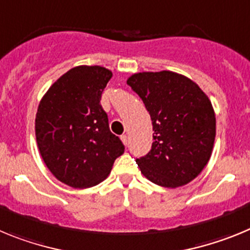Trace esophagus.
<instances>
[{
  "mask_svg": "<svg viewBox=\"0 0 250 250\" xmlns=\"http://www.w3.org/2000/svg\"><path fill=\"white\" fill-rule=\"evenodd\" d=\"M121 139H122L123 145H125V146L128 145V137L125 136V134H122V136H121Z\"/></svg>",
  "mask_w": 250,
  "mask_h": 250,
  "instance_id": "obj_1",
  "label": "esophagus"
}]
</instances>
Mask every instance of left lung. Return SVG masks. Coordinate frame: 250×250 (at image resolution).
I'll use <instances>...</instances> for the list:
<instances>
[{
  "instance_id": "left-lung-1",
  "label": "left lung",
  "mask_w": 250,
  "mask_h": 250,
  "mask_svg": "<svg viewBox=\"0 0 250 250\" xmlns=\"http://www.w3.org/2000/svg\"><path fill=\"white\" fill-rule=\"evenodd\" d=\"M127 83L153 125L152 149L136 162L146 178L166 188L189 183L212 156L215 114L197 83L175 72L134 73Z\"/></svg>"
}]
</instances>
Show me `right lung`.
<instances>
[{"instance_id":"1","label":"right lung","mask_w":250,"mask_h":250,"mask_svg":"<svg viewBox=\"0 0 250 250\" xmlns=\"http://www.w3.org/2000/svg\"><path fill=\"white\" fill-rule=\"evenodd\" d=\"M111 77L104 67H75L49 87L38 104L35 128L42 159L58 181L73 188L104 181L125 152L100 103Z\"/></svg>"}]
</instances>
